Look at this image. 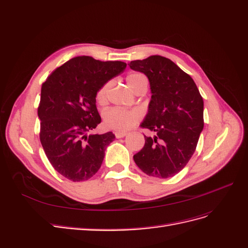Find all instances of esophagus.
<instances>
[{"mask_svg": "<svg viewBox=\"0 0 248 248\" xmlns=\"http://www.w3.org/2000/svg\"><path fill=\"white\" fill-rule=\"evenodd\" d=\"M126 132H123V131H117V132H115V137L117 138V139H120V138H124L125 136H126Z\"/></svg>", "mask_w": 248, "mask_h": 248, "instance_id": "obj_1", "label": "esophagus"}]
</instances>
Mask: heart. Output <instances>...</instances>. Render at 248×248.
<instances>
[{"instance_id":"b5f03b06","label":"heart","mask_w":248,"mask_h":248,"mask_svg":"<svg viewBox=\"0 0 248 248\" xmlns=\"http://www.w3.org/2000/svg\"><path fill=\"white\" fill-rule=\"evenodd\" d=\"M126 81L128 87L134 90L140 82H147V79L144 74L140 72H130L126 78ZM109 89V82L103 84L96 94V100L100 106H104L108 101V92ZM140 120V115L134 110H127L121 108H109L103 116V122L108 128L117 130V131H125L127 129L137 124Z\"/></svg>"}]
</instances>
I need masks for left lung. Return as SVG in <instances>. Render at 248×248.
Returning <instances> with one entry per match:
<instances>
[{"label":"left lung","instance_id":"obj_1","mask_svg":"<svg viewBox=\"0 0 248 248\" xmlns=\"http://www.w3.org/2000/svg\"><path fill=\"white\" fill-rule=\"evenodd\" d=\"M128 65L149 78L152 96L140 127L155 132L154 138L145 136L134 162L148 176H175L196 151L204 127V101L190 76L168 58L151 56Z\"/></svg>","mask_w":248,"mask_h":248}]
</instances>
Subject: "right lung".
<instances>
[{"label":"right lung","mask_w":248,"mask_h":248,"mask_svg":"<svg viewBox=\"0 0 248 248\" xmlns=\"http://www.w3.org/2000/svg\"><path fill=\"white\" fill-rule=\"evenodd\" d=\"M125 68L121 61L80 56L58 67L42 84L38 107L41 145L52 168L70 181H86L101 167L106 148L115 136H87L101 122L96 94Z\"/></svg>","instance_id":"add662e5"}]
</instances>
